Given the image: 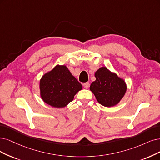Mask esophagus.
<instances>
[{"label": "esophagus", "mask_w": 160, "mask_h": 160, "mask_svg": "<svg viewBox=\"0 0 160 160\" xmlns=\"http://www.w3.org/2000/svg\"><path fill=\"white\" fill-rule=\"evenodd\" d=\"M83 86H84V88H86V89H88V88H89V86H90V84L88 83V82H85V83L83 84Z\"/></svg>", "instance_id": "obj_1"}]
</instances>
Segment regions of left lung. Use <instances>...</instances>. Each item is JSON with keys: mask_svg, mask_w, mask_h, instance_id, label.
I'll return each mask as SVG.
<instances>
[{"mask_svg": "<svg viewBox=\"0 0 160 160\" xmlns=\"http://www.w3.org/2000/svg\"><path fill=\"white\" fill-rule=\"evenodd\" d=\"M96 80L90 90L97 101L103 106L111 108L119 103L127 92V84L123 78L107 67H100L95 72Z\"/></svg>", "mask_w": 160, "mask_h": 160, "instance_id": "obj_1", "label": "left lung"}]
</instances>
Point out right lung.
Here are the masks:
<instances>
[{"label":"right lung","instance_id":"right-lung-1","mask_svg":"<svg viewBox=\"0 0 160 160\" xmlns=\"http://www.w3.org/2000/svg\"><path fill=\"white\" fill-rule=\"evenodd\" d=\"M82 86L66 65L57 64L45 72L39 81L40 96L53 108H62L72 101Z\"/></svg>","mask_w":160,"mask_h":160}]
</instances>
